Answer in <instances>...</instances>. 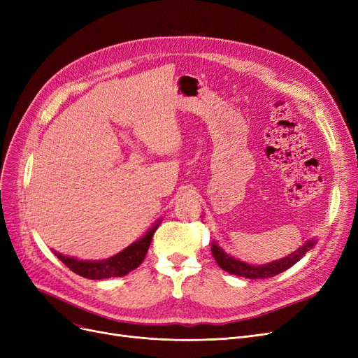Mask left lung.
<instances>
[{
    "instance_id": "8db88e82",
    "label": "left lung",
    "mask_w": 358,
    "mask_h": 358,
    "mask_svg": "<svg viewBox=\"0 0 358 358\" xmlns=\"http://www.w3.org/2000/svg\"><path fill=\"white\" fill-rule=\"evenodd\" d=\"M313 245H315V239H309L305 245L297 248L294 252L289 254L286 258L268 262V264H264V266H251V264H247V262L239 261L224 252L216 242L212 243V254L219 267L231 274H235L239 277H247V278H268L283 273L292 266H294L299 259L303 258V255L309 250L313 248Z\"/></svg>"
}]
</instances>
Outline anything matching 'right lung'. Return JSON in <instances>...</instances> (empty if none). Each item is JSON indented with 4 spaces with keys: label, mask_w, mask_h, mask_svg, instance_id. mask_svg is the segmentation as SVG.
Segmentation results:
<instances>
[{
    "label": "right lung",
    "mask_w": 358,
    "mask_h": 358,
    "mask_svg": "<svg viewBox=\"0 0 358 358\" xmlns=\"http://www.w3.org/2000/svg\"><path fill=\"white\" fill-rule=\"evenodd\" d=\"M158 227H159V222L154 228H150L139 241L130 243L126 250L107 259L84 261L73 257H66L55 251L53 254L58 257L69 270H72L75 274H78L81 277H85L90 280L122 277L130 273L131 270L138 268L142 264V261L145 259V255L150 245V241H152L154 232L157 231Z\"/></svg>",
    "instance_id": "1"
}]
</instances>
